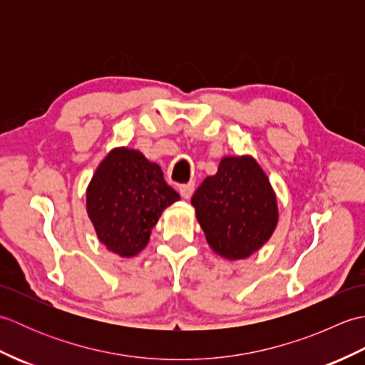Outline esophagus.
Here are the masks:
<instances>
[{"label": "esophagus", "mask_w": 365, "mask_h": 365, "mask_svg": "<svg viewBox=\"0 0 365 365\" xmlns=\"http://www.w3.org/2000/svg\"><path fill=\"white\" fill-rule=\"evenodd\" d=\"M192 192H195V183L190 182L187 185H182L180 187V195L183 199H190L192 196Z\"/></svg>", "instance_id": "1"}]
</instances>
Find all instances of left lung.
Listing matches in <instances>:
<instances>
[{
    "instance_id": "left-lung-1",
    "label": "left lung",
    "mask_w": 365,
    "mask_h": 365,
    "mask_svg": "<svg viewBox=\"0 0 365 365\" xmlns=\"http://www.w3.org/2000/svg\"><path fill=\"white\" fill-rule=\"evenodd\" d=\"M212 251L227 260L247 259L265 245L279 221L277 197L252 155L222 157L191 199Z\"/></svg>"
}]
</instances>
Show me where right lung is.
I'll use <instances>...</instances> for the list:
<instances>
[{
	"label": "right lung",
	"mask_w": 365,
	"mask_h": 365,
	"mask_svg": "<svg viewBox=\"0 0 365 365\" xmlns=\"http://www.w3.org/2000/svg\"><path fill=\"white\" fill-rule=\"evenodd\" d=\"M178 199L157 163L136 149L114 147L88 185L86 212L106 250L130 259L144 250L161 213Z\"/></svg>",
	"instance_id": "right-lung-1"
}]
</instances>
